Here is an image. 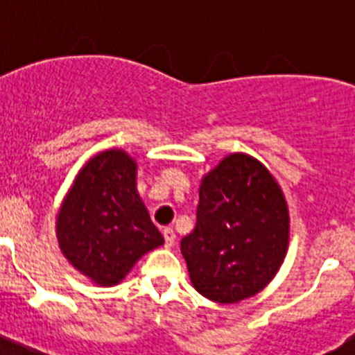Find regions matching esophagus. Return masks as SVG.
<instances>
[{
    "label": "esophagus",
    "mask_w": 355,
    "mask_h": 355,
    "mask_svg": "<svg viewBox=\"0 0 355 355\" xmlns=\"http://www.w3.org/2000/svg\"><path fill=\"white\" fill-rule=\"evenodd\" d=\"M163 238H165V247H172L175 243V233L174 229L165 227L163 229Z\"/></svg>",
    "instance_id": "34e87169"
}]
</instances>
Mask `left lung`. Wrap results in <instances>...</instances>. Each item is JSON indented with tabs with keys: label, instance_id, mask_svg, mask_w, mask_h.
Masks as SVG:
<instances>
[{
	"label": "left lung",
	"instance_id": "left-lung-1",
	"mask_svg": "<svg viewBox=\"0 0 355 355\" xmlns=\"http://www.w3.org/2000/svg\"><path fill=\"white\" fill-rule=\"evenodd\" d=\"M288 240V205L274 175L259 159L233 153L200 181L196 227L181 254L202 297L234 304L270 283Z\"/></svg>",
	"mask_w": 355,
	"mask_h": 355
}]
</instances>
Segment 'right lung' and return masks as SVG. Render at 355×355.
<instances>
[{"label":"right lung","mask_w":355,"mask_h":355,"mask_svg":"<svg viewBox=\"0 0 355 355\" xmlns=\"http://www.w3.org/2000/svg\"><path fill=\"white\" fill-rule=\"evenodd\" d=\"M56 238L67 261L99 286L119 284L144 254L163 245L126 150H103L85 163L58 209Z\"/></svg>","instance_id":"obj_1"}]
</instances>
